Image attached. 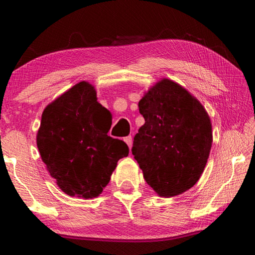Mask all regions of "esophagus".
Here are the masks:
<instances>
[{
	"mask_svg": "<svg viewBox=\"0 0 255 255\" xmlns=\"http://www.w3.org/2000/svg\"><path fill=\"white\" fill-rule=\"evenodd\" d=\"M124 140L126 141V144L128 145V147L131 148V146H132V137L131 136H127V137L124 138Z\"/></svg>",
	"mask_w": 255,
	"mask_h": 255,
	"instance_id": "esophagus-1",
	"label": "esophagus"
}]
</instances>
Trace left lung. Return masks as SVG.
<instances>
[{
  "instance_id": "8db88e82",
  "label": "left lung",
  "mask_w": 255,
  "mask_h": 255,
  "mask_svg": "<svg viewBox=\"0 0 255 255\" xmlns=\"http://www.w3.org/2000/svg\"><path fill=\"white\" fill-rule=\"evenodd\" d=\"M145 124L133 138L132 155L159 197L171 198L200 179L213 144L204 106L176 82L162 79L138 102Z\"/></svg>"
}]
</instances>
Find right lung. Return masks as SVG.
I'll list each match as a JSON object with an SVG mask.
<instances>
[{
	"mask_svg": "<svg viewBox=\"0 0 255 255\" xmlns=\"http://www.w3.org/2000/svg\"><path fill=\"white\" fill-rule=\"evenodd\" d=\"M110 127L109 111L89 82H79L45 108L37 146L47 171L67 196H100L119 159L128 156L127 144L108 136Z\"/></svg>",
	"mask_w": 255,
	"mask_h": 255,
	"instance_id": "right-lung-1",
	"label": "right lung"
}]
</instances>
